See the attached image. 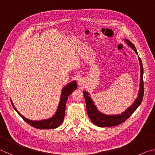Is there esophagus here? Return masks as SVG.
I'll return each mask as SVG.
<instances>
[{"instance_id": "1", "label": "esophagus", "mask_w": 155, "mask_h": 155, "mask_svg": "<svg viewBox=\"0 0 155 155\" xmlns=\"http://www.w3.org/2000/svg\"><path fill=\"white\" fill-rule=\"evenodd\" d=\"M84 83H85V81H84L83 78H80V79H78V84L80 86H83L84 85Z\"/></svg>"}]
</instances>
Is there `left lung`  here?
I'll use <instances>...</instances> for the list:
<instances>
[{"instance_id": "1", "label": "left lung", "mask_w": 155, "mask_h": 155, "mask_svg": "<svg viewBox=\"0 0 155 155\" xmlns=\"http://www.w3.org/2000/svg\"><path fill=\"white\" fill-rule=\"evenodd\" d=\"M124 41L138 55L137 50L134 45V44L127 38L124 39ZM138 60L140 66V88L138 93H137V96L136 98V100H134V103L130 106H129L121 114H105L102 113V112H101L97 109L96 106H95L94 100L91 98L89 93L86 91H83V95L84 97H85L86 102L87 114H88L89 119H91V121L96 126L100 127H113L119 125L120 123L125 121L140 105L143 99V96H144V82H143V74H144V71H143L142 60L139 56Z\"/></svg>"}]
</instances>
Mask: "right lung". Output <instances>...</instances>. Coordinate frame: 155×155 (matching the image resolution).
I'll list each match as a JSON object with an SVG mask.
<instances>
[{
	"instance_id": "right-lung-1",
	"label": "right lung",
	"mask_w": 155,
	"mask_h": 155,
	"mask_svg": "<svg viewBox=\"0 0 155 155\" xmlns=\"http://www.w3.org/2000/svg\"><path fill=\"white\" fill-rule=\"evenodd\" d=\"M77 89V81H72L71 82L67 84L66 86H64L61 92L60 95V100L58 104L57 110L55 113L51 117L47 119H43L39 120H33L27 119L24 117L21 114L19 113L18 110L14 106L12 100H11V104H12L13 108L15 110L18 112V114L25 121L33 127L39 129H51L57 128L58 127L60 126L63 122L64 119V115H65V110H66V104L68 100V97L70 94H72L73 91H74Z\"/></svg>"
}]
</instances>
